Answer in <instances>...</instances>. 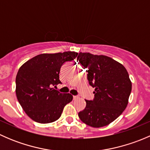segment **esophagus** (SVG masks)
<instances>
[{
    "label": "esophagus",
    "mask_w": 150,
    "mask_h": 150,
    "mask_svg": "<svg viewBox=\"0 0 150 150\" xmlns=\"http://www.w3.org/2000/svg\"><path fill=\"white\" fill-rule=\"evenodd\" d=\"M78 98H79V96H73V99H78Z\"/></svg>",
    "instance_id": "34e87169"
}]
</instances>
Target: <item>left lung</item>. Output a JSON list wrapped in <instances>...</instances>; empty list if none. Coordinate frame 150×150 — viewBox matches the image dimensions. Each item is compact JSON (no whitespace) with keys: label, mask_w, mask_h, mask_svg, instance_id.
<instances>
[{"label":"left lung","mask_w":150,"mask_h":150,"mask_svg":"<svg viewBox=\"0 0 150 150\" xmlns=\"http://www.w3.org/2000/svg\"><path fill=\"white\" fill-rule=\"evenodd\" d=\"M77 60L88 69L89 85L95 88L94 98L86 99V107L78 112V116L89 126L107 125L127 107L131 92L128 72L122 64L107 56L81 52Z\"/></svg>","instance_id":"8db88e82"}]
</instances>
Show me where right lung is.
<instances>
[{
	"label": "right lung",
	"instance_id": "1",
	"mask_svg": "<svg viewBox=\"0 0 150 150\" xmlns=\"http://www.w3.org/2000/svg\"><path fill=\"white\" fill-rule=\"evenodd\" d=\"M78 53L42 54L28 60L16 77V94L24 111L34 121L49 123L58 120L64 106L72 100L70 93L51 88L62 83L61 67L74 60Z\"/></svg>",
	"mask_w": 150,
	"mask_h": 150
}]
</instances>
